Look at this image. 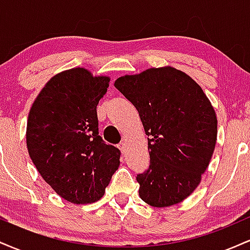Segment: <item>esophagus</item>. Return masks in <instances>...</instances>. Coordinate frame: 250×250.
Here are the masks:
<instances>
[{"label":"esophagus","instance_id":"obj_1","mask_svg":"<svg viewBox=\"0 0 250 250\" xmlns=\"http://www.w3.org/2000/svg\"><path fill=\"white\" fill-rule=\"evenodd\" d=\"M119 148H120V150L122 151V154H125V142H121L119 145Z\"/></svg>","mask_w":250,"mask_h":250}]
</instances>
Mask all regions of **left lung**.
Masks as SVG:
<instances>
[{"instance_id": "8db88e82", "label": "left lung", "mask_w": 250, "mask_h": 250, "mask_svg": "<svg viewBox=\"0 0 250 250\" xmlns=\"http://www.w3.org/2000/svg\"><path fill=\"white\" fill-rule=\"evenodd\" d=\"M139 111L150 162L137 174L140 197L153 207H169L199 186L214 153L217 120L196 82L171 67L150 68L114 83Z\"/></svg>"}]
</instances>
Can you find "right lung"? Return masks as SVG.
<instances>
[{"label": "right lung", "mask_w": 250, "mask_h": 250, "mask_svg": "<svg viewBox=\"0 0 250 250\" xmlns=\"http://www.w3.org/2000/svg\"><path fill=\"white\" fill-rule=\"evenodd\" d=\"M109 77L74 68L48 81L33 103L27 147L43 180L76 205L95 202L120 166L121 151L99 135L96 107Z\"/></svg>", "instance_id": "right-lung-1"}]
</instances>
